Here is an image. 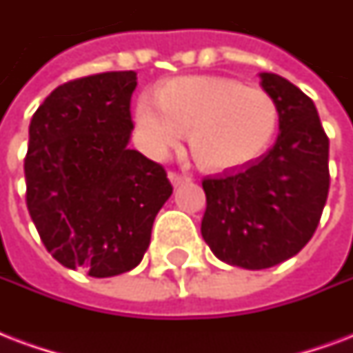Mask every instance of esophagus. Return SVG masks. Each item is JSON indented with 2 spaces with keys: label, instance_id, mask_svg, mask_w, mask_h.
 Here are the masks:
<instances>
[{
  "label": "esophagus",
  "instance_id": "obj_1",
  "mask_svg": "<svg viewBox=\"0 0 353 353\" xmlns=\"http://www.w3.org/2000/svg\"><path fill=\"white\" fill-rule=\"evenodd\" d=\"M168 179H170V183L174 187H179L183 181H187L188 177L181 176V174H177V172H168Z\"/></svg>",
  "mask_w": 353,
  "mask_h": 353
}]
</instances>
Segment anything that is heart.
Segmentation results:
<instances>
[{
	"label": "heart",
	"mask_w": 353,
	"mask_h": 353,
	"mask_svg": "<svg viewBox=\"0 0 353 353\" xmlns=\"http://www.w3.org/2000/svg\"><path fill=\"white\" fill-rule=\"evenodd\" d=\"M134 123L142 150L165 157L188 131V146L207 172H235L255 163L279 125L276 99L261 88L222 75H185L165 81L155 101L141 98Z\"/></svg>",
	"instance_id": "obj_1"
}]
</instances>
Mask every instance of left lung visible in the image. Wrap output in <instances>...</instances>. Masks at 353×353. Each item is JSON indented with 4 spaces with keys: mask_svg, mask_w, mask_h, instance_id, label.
<instances>
[{
    "mask_svg": "<svg viewBox=\"0 0 353 353\" xmlns=\"http://www.w3.org/2000/svg\"><path fill=\"white\" fill-rule=\"evenodd\" d=\"M276 99L279 134L265 155L203 179L201 236L228 265L261 270L294 257L311 241L330 190V139L313 99L278 74H261Z\"/></svg>",
    "mask_w": 353,
    "mask_h": 353,
    "instance_id": "1",
    "label": "left lung"
}]
</instances>
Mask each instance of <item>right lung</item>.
Returning a JSON list of instances; mask_svg holds the SVG:
<instances>
[{"label": "right lung", "instance_id": "add662e5", "mask_svg": "<svg viewBox=\"0 0 353 353\" xmlns=\"http://www.w3.org/2000/svg\"><path fill=\"white\" fill-rule=\"evenodd\" d=\"M134 72L64 83L31 118L26 201L53 259L92 278L129 272L170 198L165 168L129 150Z\"/></svg>", "mask_w": 353, "mask_h": 353}]
</instances>
